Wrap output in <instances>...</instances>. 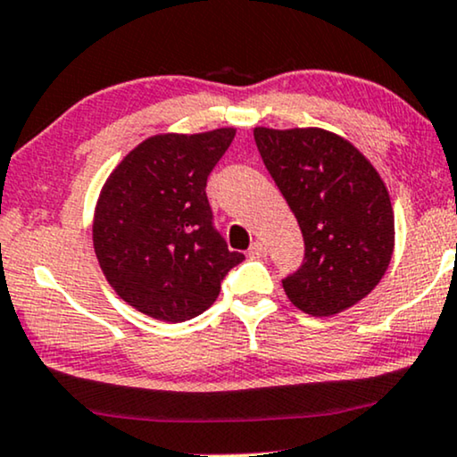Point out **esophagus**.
I'll list each match as a JSON object with an SVG mask.
<instances>
[{
  "label": "esophagus",
  "mask_w": 457,
  "mask_h": 457,
  "mask_svg": "<svg viewBox=\"0 0 457 457\" xmlns=\"http://www.w3.org/2000/svg\"><path fill=\"white\" fill-rule=\"evenodd\" d=\"M265 254H267V246H265V242H261V240L253 242L251 248H248V257L251 259H261V257H265Z\"/></svg>",
  "instance_id": "1"
}]
</instances>
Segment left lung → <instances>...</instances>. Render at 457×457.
Returning <instances> with one entry per match:
<instances>
[{
    "instance_id": "obj_1",
    "label": "left lung",
    "mask_w": 457,
    "mask_h": 457,
    "mask_svg": "<svg viewBox=\"0 0 457 457\" xmlns=\"http://www.w3.org/2000/svg\"><path fill=\"white\" fill-rule=\"evenodd\" d=\"M259 154L305 240L299 270L282 279L292 305L340 313L374 290L395 246L385 181L346 139L324 129H254Z\"/></svg>"
}]
</instances>
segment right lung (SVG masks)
I'll return each instance as SVG.
<instances>
[{
    "mask_svg": "<svg viewBox=\"0 0 457 457\" xmlns=\"http://www.w3.org/2000/svg\"><path fill=\"white\" fill-rule=\"evenodd\" d=\"M236 129L162 133L127 154L102 187L94 248L114 292L137 312L186 321L206 312L245 261L217 232L206 179Z\"/></svg>",
    "mask_w": 457,
    "mask_h": 457,
    "instance_id": "add662e5",
    "label": "right lung"
}]
</instances>
